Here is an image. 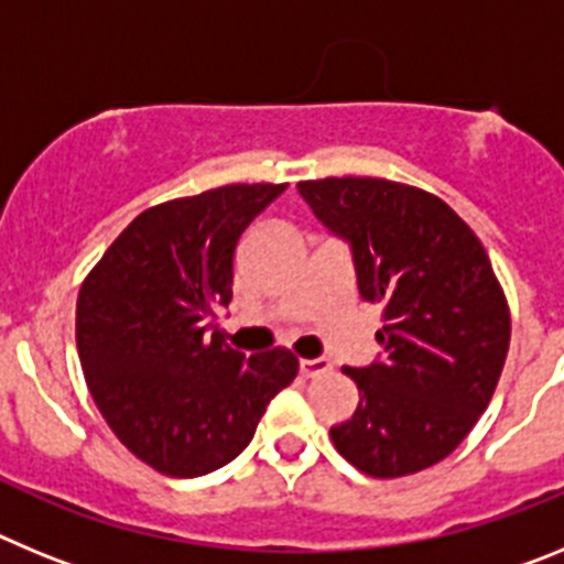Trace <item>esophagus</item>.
Returning a JSON list of instances; mask_svg holds the SVG:
<instances>
[{
  "mask_svg": "<svg viewBox=\"0 0 564 564\" xmlns=\"http://www.w3.org/2000/svg\"><path fill=\"white\" fill-rule=\"evenodd\" d=\"M327 370H330V361H327V358H302V361H299V372L305 378L325 376Z\"/></svg>",
  "mask_w": 564,
  "mask_h": 564,
  "instance_id": "34e87169",
  "label": "esophagus"
}]
</instances>
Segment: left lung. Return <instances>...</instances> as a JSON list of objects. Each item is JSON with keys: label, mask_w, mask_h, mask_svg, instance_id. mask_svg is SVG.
I'll return each instance as SVG.
<instances>
[{"label": "left lung", "mask_w": 564, "mask_h": 564, "mask_svg": "<svg viewBox=\"0 0 564 564\" xmlns=\"http://www.w3.org/2000/svg\"><path fill=\"white\" fill-rule=\"evenodd\" d=\"M318 223L350 246L358 293L383 305L381 356L344 367L350 421L338 455L370 477H403L460 446L495 395L511 316L475 231L441 197L381 177L299 183Z\"/></svg>", "instance_id": "obj_1"}]
</instances>
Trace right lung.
<instances>
[{"label": "right lung", "mask_w": 564, "mask_h": 564, "mask_svg": "<svg viewBox=\"0 0 564 564\" xmlns=\"http://www.w3.org/2000/svg\"><path fill=\"white\" fill-rule=\"evenodd\" d=\"M285 188L234 183L147 208L84 279L76 344L87 387L118 441L161 475L231 463L296 378L293 352L248 358L217 325L239 237Z\"/></svg>", "instance_id": "1"}]
</instances>
